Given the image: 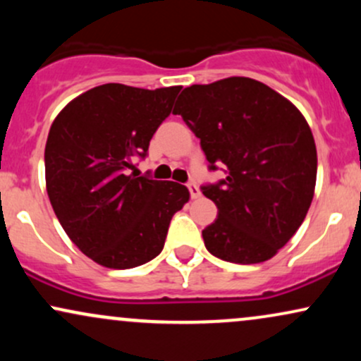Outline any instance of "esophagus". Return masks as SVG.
<instances>
[{
    "label": "esophagus",
    "instance_id": "34e87169",
    "mask_svg": "<svg viewBox=\"0 0 361 361\" xmlns=\"http://www.w3.org/2000/svg\"><path fill=\"white\" fill-rule=\"evenodd\" d=\"M188 190H190V195H192V198L200 197V188H198L195 183H188Z\"/></svg>",
    "mask_w": 361,
    "mask_h": 361
}]
</instances>
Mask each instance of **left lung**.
Wrapping results in <instances>:
<instances>
[{
    "label": "left lung",
    "instance_id": "obj_1",
    "mask_svg": "<svg viewBox=\"0 0 361 361\" xmlns=\"http://www.w3.org/2000/svg\"><path fill=\"white\" fill-rule=\"evenodd\" d=\"M173 114L200 139L210 169L227 175L202 186L219 209L202 231L207 250L238 264L273 258L314 197L317 151L307 120L270 86L243 76L188 86Z\"/></svg>",
    "mask_w": 361,
    "mask_h": 361
}]
</instances>
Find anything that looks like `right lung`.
<instances>
[{"instance_id": "1", "label": "right lung", "mask_w": 361, "mask_h": 361, "mask_svg": "<svg viewBox=\"0 0 361 361\" xmlns=\"http://www.w3.org/2000/svg\"><path fill=\"white\" fill-rule=\"evenodd\" d=\"M180 90L109 82L74 98L52 122L49 200L69 239L102 267L127 270L156 258L171 217L188 202L183 185L128 173L134 156L147 154Z\"/></svg>"}]
</instances>
